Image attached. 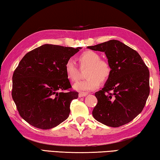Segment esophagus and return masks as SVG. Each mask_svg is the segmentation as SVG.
Wrapping results in <instances>:
<instances>
[{"instance_id": "esophagus-1", "label": "esophagus", "mask_w": 160, "mask_h": 160, "mask_svg": "<svg viewBox=\"0 0 160 160\" xmlns=\"http://www.w3.org/2000/svg\"><path fill=\"white\" fill-rule=\"evenodd\" d=\"M88 93H83V92H80L78 93V97H84V96H87Z\"/></svg>"}]
</instances>
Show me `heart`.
<instances>
[{
	"label": "heart",
	"instance_id": "b5f03b06",
	"mask_svg": "<svg viewBox=\"0 0 160 160\" xmlns=\"http://www.w3.org/2000/svg\"><path fill=\"white\" fill-rule=\"evenodd\" d=\"M82 67H88L86 72L87 78L74 83L73 87L79 91H90L97 88L101 84V81H106L111 74V69L108 62L101 59L98 53L87 50L78 57ZM65 72L67 77L72 82L78 80L79 71L74 59H68L65 64Z\"/></svg>",
	"mask_w": 160,
	"mask_h": 160
}]
</instances>
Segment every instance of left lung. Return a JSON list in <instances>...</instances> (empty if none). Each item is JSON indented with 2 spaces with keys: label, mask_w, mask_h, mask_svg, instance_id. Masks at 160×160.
Masks as SVG:
<instances>
[{
  "label": "left lung",
  "mask_w": 160,
  "mask_h": 160,
  "mask_svg": "<svg viewBox=\"0 0 160 160\" xmlns=\"http://www.w3.org/2000/svg\"><path fill=\"white\" fill-rule=\"evenodd\" d=\"M88 49L103 52L111 72L92 114L97 121L117 128L132 121L145 107L150 94V72L140 54L121 42L111 40Z\"/></svg>",
  "instance_id": "left-lung-1"
}]
</instances>
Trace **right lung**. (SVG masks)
Wrapping results in <instances>:
<instances>
[{"mask_svg": "<svg viewBox=\"0 0 160 160\" xmlns=\"http://www.w3.org/2000/svg\"><path fill=\"white\" fill-rule=\"evenodd\" d=\"M80 49L46 44L21 59L12 75V97L20 116L29 124L48 130L69 117L71 102L78 93L69 91L64 67Z\"/></svg>", "mask_w": 160, "mask_h": 160, "instance_id": "right-lung-1", "label": "right lung"}]
</instances>
